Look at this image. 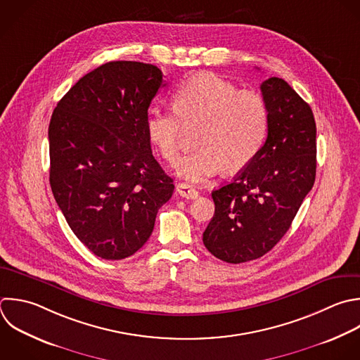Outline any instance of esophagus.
I'll use <instances>...</instances> for the list:
<instances>
[{
  "instance_id": "obj_1",
  "label": "esophagus",
  "mask_w": 360,
  "mask_h": 360,
  "mask_svg": "<svg viewBox=\"0 0 360 360\" xmlns=\"http://www.w3.org/2000/svg\"><path fill=\"white\" fill-rule=\"evenodd\" d=\"M176 191L180 197L183 198H187V200H194L198 197V191L195 188H193L190 184H186V183H180L177 184L176 187Z\"/></svg>"
}]
</instances>
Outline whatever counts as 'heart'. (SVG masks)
Masks as SVG:
<instances>
[{"instance_id":"1","label":"heart","mask_w":360,"mask_h":360,"mask_svg":"<svg viewBox=\"0 0 360 360\" xmlns=\"http://www.w3.org/2000/svg\"><path fill=\"white\" fill-rule=\"evenodd\" d=\"M174 108L152 107L146 131L165 160L176 165L184 125L200 127L197 149L186 155L177 174L191 183H204L222 167L235 173L260 152L267 129L269 110L262 96L242 91L215 75L201 73L186 80L173 96Z\"/></svg>"}]
</instances>
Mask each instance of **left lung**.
I'll use <instances>...</instances> for the list:
<instances>
[{
	"mask_svg": "<svg viewBox=\"0 0 360 360\" xmlns=\"http://www.w3.org/2000/svg\"><path fill=\"white\" fill-rule=\"evenodd\" d=\"M269 129L257 156L231 183L212 191L215 214L205 248L226 263L271 250L288 231L315 181L316 128L311 107L278 77L260 86Z\"/></svg>",
	"mask_w": 360,
	"mask_h": 360,
	"instance_id": "1",
	"label": "left lung"
}]
</instances>
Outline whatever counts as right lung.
I'll use <instances>...</instances> for the list:
<instances>
[{
    "label": "right lung",
    "mask_w": 360,
    "mask_h": 360,
    "mask_svg": "<svg viewBox=\"0 0 360 360\" xmlns=\"http://www.w3.org/2000/svg\"><path fill=\"white\" fill-rule=\"evenodd\" d=\"M162 86L153 65L110 62L82 77L52 114V193L75 235L101 259L138 252L173 194L146 131Z\"/></svg>",
    "instance_id": "right-lung-1"
}]
</instances>
